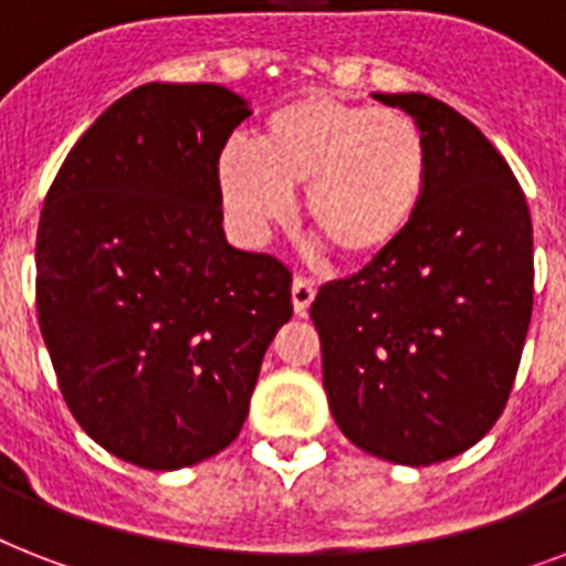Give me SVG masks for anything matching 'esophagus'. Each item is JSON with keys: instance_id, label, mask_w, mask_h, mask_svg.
Here are the masks:
<instances>
[{"instance_id": "34e87169", "label": "esophagus", "mask_w": 566, "mask_h": 566, "mask_svg": "<svg viewBox=\"0 0 566 566\" xmlns=\"http://www.w3.org/2000/svg\"><path fill=\"white\" fill-rule=\"evenodd\" d=\"M291 296H293V311H296V314H305V311L311 308L314 296H317V287H314V282H311V279H302V275H296V279H293Z\"/></svg>"}]
</instances>
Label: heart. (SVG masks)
<instances>
[{
	"mask_svg": "<svg viewBox=\"0 0 566 566\" xmlns=\"http://www.w3.org/2000/svg\"><path fill=\"white\" fill-rule=\"evenodd\" d=\"M420 126L394 108L311 93L275 108L258 149L231 140L217 158V190L249 240L284 222L305 188L311 231L346 261H370L411 229L426 196Z\"/></svg>",
	"mask_w": 566,
	"mask_h": 566,
	"instance_id": "heart-1",
	"label": "heart"
}]
</instances>
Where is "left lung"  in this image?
<instances>
[{"label": "left lung", "instance_id": "1", "mask_svg": "<svg viewBox=\"0 0 566 566\" xmlns=\"http://www.w3.org/2000/svg\"><path fill=\"white\" fill-rule=\"evenodd\" d=\"M373 96L420 126L426 196L394 249L319 287L311 319L340 431L370 455L429 467L505 411L535 296L532 217L505 158L455 108Z\"/></svg>", "mask_w": 566, "mask_h": 566}]
</instances>
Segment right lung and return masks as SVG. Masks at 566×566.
I'll use <instances>...</instances> for the list:
<instances>
[{
  "mask_svg": "<svg viewBox=\"0 0 566 566\" xmlns=\"http://www.w3.org/2000/svg\"><path fill=\"white\" fill-rule=\"evenodd\" d=\"M220 84H140L70 149L38 226V319L70 411L111 455L181 470L238 438L291 319V270L226 240Z\"/></svg>",
  "mask_w": 566,
  "mask_h": 566,
  "instance_id": "add662e5",
  "label": "right lung"
}]
</instances>
